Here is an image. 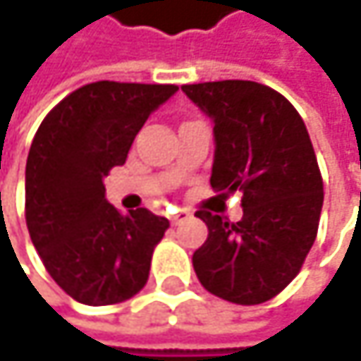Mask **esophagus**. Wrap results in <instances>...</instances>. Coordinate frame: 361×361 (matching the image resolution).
I'll list each match as a JSON object with an SVG mask.
<instances>
[{
  "instance_id": "esophagus-1",
  "label": "esophagus",
  "mask_w": 361,
  "mask_h": 361,
  "mask_svg": "<svg viewBox=\"0 0 361 361\" xmlns=\"http://www.w3.org/2000/svg\"><path fill=\"white\" fill-rule=\"evenodd\" d=\"M190 217V211H183V209H180V211H176L173 215H171V224L173 226H178V224H181V221H185Z\"/></svg>"
}]
</instances>
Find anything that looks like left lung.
Wrapping results in <instances>:
<instances>
[{
  "label": "left lung",
  "mask_w": 361,
  "mask_h": 361,
  "mask_svg": "<svg viewBox=\"0 0 361 361\" xmlns=\"http://www.w3.org/2000/svg\"><path fill=\"white\" fill-rule=\"evenodd\" d=\"M213 121L211 185L243 192V219L196 211L209 236L192 255L200 284L215 297L259 305L282 293L312 249L324 183L307 127L276 90L255 81L181 85Z\"/></svg>",
  "instance_id": "obj_1"
}]
</instances>
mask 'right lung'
<instances>
[{
	"instance_id": "1",
	"label": "right lung",
	"mask_w": 361,
	"mask_h": 361,
	"mask_svg": "<svg viewBox=\"0 0 361 361\" xmlns=\"http://www.w3.org/2000/svg\"><path fill=\"white\" fill-rule=\"evenodd\" d=\"M178 85L87 83L47 112L25 181L27 228L47 274L83 305H114L148 282L169 219L148 209L118 213L102 180L127 161L146 118Z\"/></svg>"
}]
</instances>
